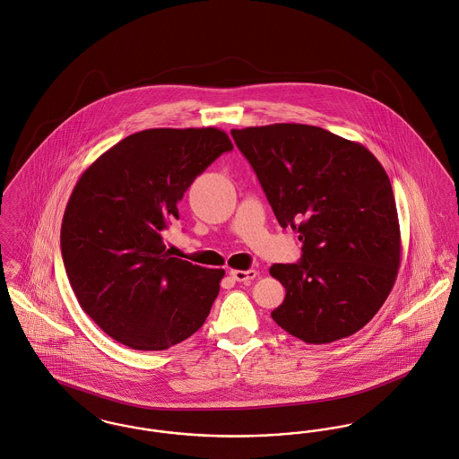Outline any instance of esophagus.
I'll return each instance as SVG.
<instances>
[{
  "label": "esophagus",
  "instance_id": "esophagus-1",
  "mask_svg": "<svg viewBox=\"0 0 459 459\" xmlns=\"http://www.w3.org/2000/svg\"><path fill=\"white\" fill-rule=\"evenodd\" d=\"M230 273V277L234 279V281H238V282H247V281H251V279H255L256 277V270L249 269V270H230L229 272Z\"/></svg>",
  "mask_w": 459,
  "mask_h": 459
}]
</instances>
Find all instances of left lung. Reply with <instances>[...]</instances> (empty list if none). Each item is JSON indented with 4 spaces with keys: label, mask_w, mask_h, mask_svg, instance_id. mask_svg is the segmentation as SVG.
I'll return each instance as SVG.
<instances>
[{
    "label": "left lung",
    "mask_w": 459,
    "mask_h": 459,
    "mask_svg": "<svg viewBox=\"0 0 459 459\" xmlns=\"http://www.w3.org/2000/svg\"><path fill=\"white\" fill-rule=\"evenodd\" d=\"M282 229L297 230L298 264H273L286 288L272 319L305 343L347 338L390 295L401 229L390 178L360 143L319 126L279 123L230 132Z\"/></svg>",
    "instance_id": "left-lung-1"
}]
</instances>
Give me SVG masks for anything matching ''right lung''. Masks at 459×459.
<instances>
[{
	"label": "right lung",
	"mask_w": 459,
	"mask_h": 459,
	"mask_svg": "<svg viewBox=\"0 0 459 459\" xmlns=\"http://www.w3.org/2000/svg\"><path fill=\"white\" fill-rule=\"evenodd\" d=\"M218 128H152L91 162L60 229L64 267L82 310L134 351H166L206 321L225 270L175 258L162 243L197 175L232 151Z\"/></svg>",
	"instance_id": "right-lung-1"
}]
</instances>
